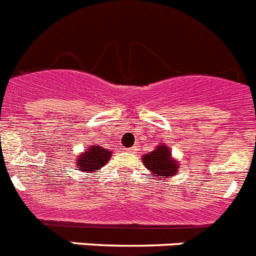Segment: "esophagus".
Instances as JSON below:
<instances>
[{
    "label": "esophagus",
    "instance_id": "34e87169",
    "mask_svg": "<svg viewBox=\"0 0 256 256\" xmlns=\"http://www.w3.org/2000/svg\"><path fill=\"white\" fill-rule=\"evenodd\" d=\"M134 150H136V148H128V151H130V152H134Z\"/></svg>",
    "mask_w": 256,
    "mask_h": 256
}]
</instances>
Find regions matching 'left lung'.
I'll use <instances>...</instances> for the list:
<instances>
[{"instance_id":"8db88e82","label":"left lung","mask_w":256,"mask_h":256,"mask_svg":"<svg viewBox=\"0 0 256 256\" xmlns=\"http://www.w3.org/2000/svg\"><path fill=\"white\" fill-rule=\"evenodd\" d=\"M144 168L152 172V174H158V177H173L178 170L177 162L170 158V151L166 148V144H160L155 151L144 155L142 158Z\"/></svg>"}]
</instances>
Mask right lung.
I'll list each match as a JSON object with an SVG mask.
<instances>
[{
	"label": "right lung",
	"mask_w": 256,
	"mask_h": 256,
	"mask_svg": "<svg viewBox=\"0 0 256 256\" xmlns=\"http://www.w3.org/2000/svg\"><path fill=\"white\" fill-rule=\"evenodd\" d=\"M110 154H112L110 151L100 148V146H91L87 152L79 156L76 164L83 172L98 170L108 162V158L112 156Z\"/></svg>",
	"instance_id": "1"
}]
</instances>
